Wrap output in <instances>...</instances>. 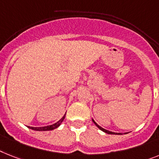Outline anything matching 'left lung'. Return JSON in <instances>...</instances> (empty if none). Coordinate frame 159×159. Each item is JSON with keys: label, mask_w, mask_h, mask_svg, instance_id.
Returning a JSON list of instances; mask_svg holds the SVG:
<instances>
[{"label": "left lung", "mask_w": 159, "mask_h": 159, "mask_svg": "<svg viewBox=\"0 0 159 159\" xmlns=\"http://www.w3.org/2000/svg\"><path fill=\"white\" fill-rule=\"evenodd\" d=\"M93 122L94 124H95V125L97 126V127H98V128H99V129H100V130H102V132H106V133H107V134H115V135H121V134H122V133H117V132H110V131H108V130L104 129V128H102V127H101V126H99V125H98V124H97V123H96L95 121H94L93 119Z\"/></svg>", "instance_id": "left-lung-1"}]
</instances>
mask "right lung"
Returning <instances> with one entry per match:
<instances>
[{
    "label": "right lung",
    "mask_w": 159,
    "mask_h": 159,
    "mask_svg": "<svg viewBox=\"0 0 159 159\" xmlns=\"http://www.w3.org/2000/svg\"><path fill=\"white\" fill-rule=\"evenodd\" d=\"M66 116V114L63 115V117L61 118L59 121H57V123H55L53 125H49V126H45V127H40V128H34V127H28L30 129L35 130V131H51V130H53L55 128H57V127L61 125V124L62 123V121L64 120Z\"/></svg>",
    "instance_id": "obj_1"
}]
</instances>
